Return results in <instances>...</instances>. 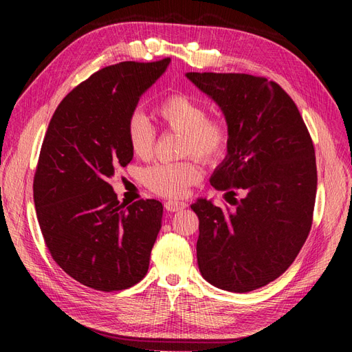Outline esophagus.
<instances>
[{"instance_id": "34e87169", "label": "esophagus", "mask_w": 352, "mask_h": 352, "mask_svg": "<svg viewBox=\"0 0 352 352\" xmlns=\"http://www.w3.org/2000/svg\"><path fill=\"white\" fill-rule=\"evenodd\" d=\"M164 208L168 211V212H175V211H180V210H184V208H186V204L185 202H182V201H166L164 202Z\"/></svg>"}]
</instances>
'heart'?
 Wrapping results in <instances>:
<instances>
[{"label": "heart", "instance_id": "b5f03b06", "mask_svg": "<svg viewBox=\"0 0 352 352\" xmlns=\"http://www.w3.org/2000/svg\"><path fill=\"white\" fill-rule=\"evenodd\" d=\"M155 116L167 129L182 133V155H195L211 163L225 153L229 126L219 117H208V109L192 95H168L155 107ZM127 142L136 157H150L155 142V129L145 116L135 113L126 126ZM201 179V168L192 160L177 163H157L142 172L144 184L153 192L179 198Z\"/></svg>", "mask_w": 352, "mask_h": 352}]
</instances>
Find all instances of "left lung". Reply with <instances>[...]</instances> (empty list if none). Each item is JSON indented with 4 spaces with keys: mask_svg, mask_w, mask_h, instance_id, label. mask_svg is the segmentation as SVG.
<instances>
[{
    "mask_svg": "<svg viewBox=\"0 0 352 352\" xmlns=\"http://www.w3.org/2000/svg\"><path fill=\"white\" fill-rule=\"evenodd\" d=\"M186 78L225 114L228 155L210 184L236 206L223 210L202 198L190 206L199 219V272L223 291L258 289L286 272L310 233L317 190L311 136L278 83L245 73Z\"/></svg>",
    "mask_w": 352,
    "mask_h": 352,
    "instance_id": "left-lung-1",
    "label": "left lung"
}]
</instances>
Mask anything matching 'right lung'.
Segmentation results:
<instances>
[{
    "instance_id": "obj_1",
    "label": "right lung",
    "mask_w": 352,
    "mask_h": 352,
    "mask_svg": "<svg viewBox=\"0 0 352 352\" xmlns=\"http://www.w3.org/2000/svg\"><path fill=\"white\" fill-rule=\"evenodd\" d=\"M168 65L123 61L94 73L58 104L42 142L34 179L42 236L60 267L92 289H127L148 272L162 202L119 204L109 179L133 158L127 120Z\"/></svg>"
}]
</instances>
